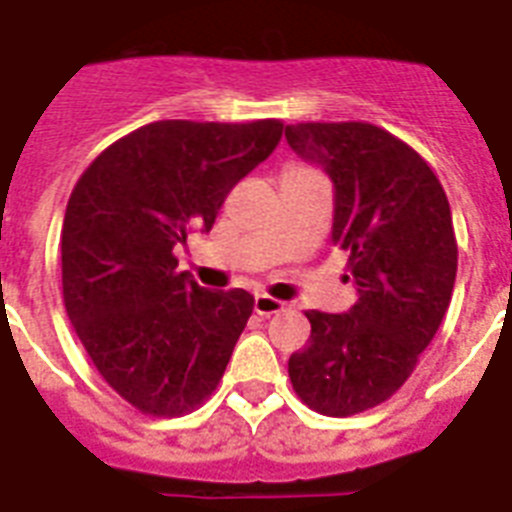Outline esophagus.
I'll return each instance as SVG.
<instances>
[{
  "mask_svg": "<svg viewBox=\"0 0 512 512\" xmlns=\"http://www.w3.org/2000/svg\"><path fill=\"white\" fill-rule=\"evenodd\" d=\"M287 308V305L276 300V297H268V295H257L255 297V313L257 316H273V313H281Z\"/></svg>",
  "mask_w": 512,
  "mask_h": 512,
  "instance_id": "esophagus-1",
  "label": "esophagus"
}]
</instances>
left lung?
Returning <instances> with one entry per match:
<instances>
[{
    "instance_id": "8db88e82",
    "label": "left lung",
    "mask_w": 512,
    "mask_h": 512,
    "mask_svg": "<svg viewBox=\"0 0 512 512\" xmlns=\"http://www.w3.org/2000/svg\"><path fill=\"white\" fill-rule=\"evenodd\" d=\"M287 143L335 183L332 244L348 252L358 300L308 311L311 340L289 358L292 388L313 412L350 417L388 401L441 327L457 239L446 193L414 148L366 122L289 124Z\"/></svg>"
}]
</instances>
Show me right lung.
<instances>
[{"instance_id":"right-lung-1","label":"right lung","mask_w":512,"mask_h":512,"mask_svg":"<svg viewBox=\"0 0 512 512\" xmlns=\"http://www.w3.org/2000/svg\"><path fill=\"white\" fill-rule=\"evenodd\" d=\"M284 124L151 122L84 170L63 217V303L87 356L135 409L177 417L212 396L255 297L212 292L172 249L209 231Z\"/></svg>"}]
</instances>
